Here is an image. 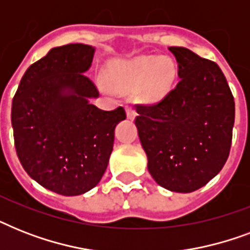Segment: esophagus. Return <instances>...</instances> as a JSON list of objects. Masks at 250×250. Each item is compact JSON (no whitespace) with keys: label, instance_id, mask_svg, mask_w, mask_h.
<instances>
[{"label":"esophagus","instance_id":"1","mask_svg":"<svg viewBox=\"0 0 250 250\" xmlns=\"http://www.w3.org/2000/svg\"><path fill=\"white\" fill-rule=\"evenodd\" d=\"M125 114H127L128 119H135V117H136V111L132 107H125Z\"/></svg>","mask_w":250,"mask_h":250}]
</instances>
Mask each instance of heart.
Here are the masks:
<instances>
[{
  "label": "heart",
  "mask_w": 250,
  "mask_h": 250,
  "mask_svg": "<svg viewBox=\"0 0 250 250\" xmlns=\"http://www.w3.org/2000/svg\"><path fill=\"white\" fill-rule=\"evenodd\" d=\"M176 75L178 67L170 57L139 56L115 61L110 67L109 82L119 93L137 92L143 104L154 105L164 101L174 89Z\"/></svg>",
  "instance_id": "obj_1"
}]
</instances>
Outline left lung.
<instances>
[{"label": "left lung", "instance_id": "1", "mask_svg": "<svg viewBox=\"0 0 250 250\" xmlns=\"http://www.w3.org/2000/svg\"><path fill=\"white\" fill-rule=\"evenodd\" d=\"M168 50L180 80L160 104L137 106L135 125L157 184L189 193L218 175L229 158L235 102L217 63L182 46Z\"/></svg>", "mask_w": 250, "mask_h": 250}]
</instances>
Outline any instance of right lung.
<instances>
[{"instance_id": "1", "label": "right lung", "mask_w": 250, "mask_h": 250, "mask_svg": "<svg viewBox=\"0 0 250 250\" xmlns=\"http://www.w3.org/2000/svg\"><path fill=\"white\" fill-rule=\"evenodd\" d=\"M96 48L57 46L28 67L11 106L18 158L31 178L62 196L97 186L113 152L114 129L125 119L90 104L98 90L86 78Z\"/></svg>"}]
</instances>
